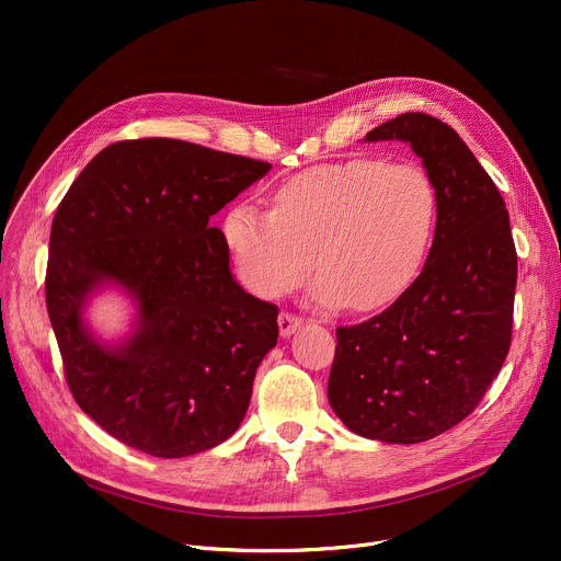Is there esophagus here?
Masks as SVG:
<instances>
[{"mask_svg": "<svg viewBox=\"0 0 561 561\" xmlns=\"http://www.w3.org/2000/svg\"><path fill=\"white\" fill-rule=\"evenodd\" d=\"M277 322H279V334H282V336H290L293 332H296V330L302 325L305 318H302V316H296V313H290V311H282L279 318H277Z\"/></svg>", "mask_w": 561, "mask_h": 561, "instance_id": "obj_1", "label": "esophagus"}]
</instances>
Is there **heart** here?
Returning a JSON list of instances; mask_svg holds the SVG:
<instances>
[{
	"instance_id": "obj_1",
	"label": "heart",
	"mask_w": 561,
	"mask_h": 561,
	"mask_svg": "<svg viewBox=\"0 0 561 561\" xmlns=\"http://www.w3.org/2000/svg\"><path fill=\"white\" fill-rule=\"evenodd\" d=\"M436 211L421 165L355 157L293 174L273 193V211L236 204L225 241L256 296H284L316 263L318 305L373 311L416 277Z\"/></svg>"
}]
</instances>
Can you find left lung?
Segmentation results:
<instances>
[{
    "instance_id": "obj_1",
    "label": "left lung",
    "mask_w": 561,
    "mask_h": 561,
    "mask_svg": "<svg viewBox=\"0 0 561 561\" xmlns=\"http://www.w3.org/2000/svg\"><path fill=\"white\" fill-rule=\"evenodd\" d=\"M407 140L438 195L421 275L381 313L336 328L328 398L359 436L421 444L473 414L512 345L516 245L505 199L459 134L402 113L366 140Z\"/></svg>"
}]
</instances>
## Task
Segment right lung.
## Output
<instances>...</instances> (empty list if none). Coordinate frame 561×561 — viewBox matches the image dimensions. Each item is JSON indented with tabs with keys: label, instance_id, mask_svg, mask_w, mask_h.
<instances>
[{
	"label": "right lung",
	"instance_id": "obj_1",
	"mask_svg": "<svg viewBox=\"0 0 561 561\" xmlns=\"http://www.w3.org/2000/svg\"><path fill=\"white\" fill-rule=\"evenodd\" d=\"M268 170L186 140H117L58 204L45 300L66 381L125 446L174 459L239 430L279 309L233 282L209 218ZM104 278L139 302V330L123 348L95 344L80 322L84 293Z\"/></svg>",
	"mask_w": 561,
	"mask_h": 561
}]
</instances>
